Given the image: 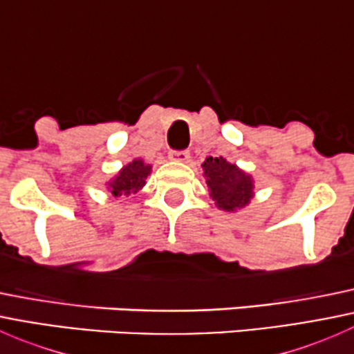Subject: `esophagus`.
<instances>
[{"mask_svg": "<svg viewBox=\"0 0 354 354\" xmlns=\"http://www.w3.org/2000/svg\"><path fill=\"white\" fill-rule=\"evenodd\" d=\"M169 159L180 160V162H188L190 160V151H171Z\"/></svg>", "mask_w": 354, "mask_h": 354, "instance_id": "34e87169", "label": "esophagus"}]
</instances>
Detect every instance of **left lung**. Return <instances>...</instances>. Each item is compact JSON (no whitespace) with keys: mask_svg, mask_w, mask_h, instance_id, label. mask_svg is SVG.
I'll list each match as a JSON object with an SVG mask.
<instances>
[{"mask_svg":"<svg viewBox=\"0 0 354 354\" xmlns=\"http://www.w3.org/2000/svg\"><path fill=\"white\" fill-rule=\"evenodd\" d=\"M210 197L223 210L245 207L253 197V181L250 174L223 157H207L203 162Z\"/></svg>","mask_w":354,"mask_h":354,"instance_id":"left-lung-1","label":"left lung"}]
</instances>
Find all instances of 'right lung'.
Wrapping results in <instances>:
<instances>
[{
	"label": "right lung",
	"mask_w": 354,
	"mask_h": 354,
	"mask_svg": "<svg viewBox=\"0 0 354 354\" xmlns=\"http://www.w3.org/2000/svg\"><path fill=\"white\" fill-rule=\"evenodd\" d=\"M151 174V166L145 164L142 159H135L128 166L120 171L116 178L109 183V190L114 197H128L131 194H137L145 185V180Z\"/></svg>",
	"instance_id": "obj_1"
}]
</instances>
